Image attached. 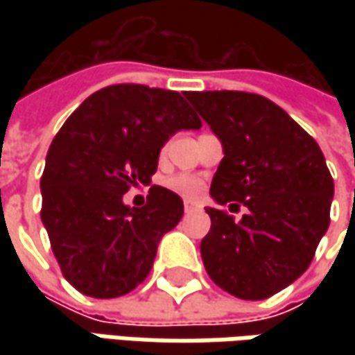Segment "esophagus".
Returning a JSON list of instances; mask_svg holds the SVG:
<instances>
[{
	"label": "esophagus",
	"mask_w": 355,
	"mask_h": 355,
	"mask_svg": "<svg viewBox=\"0 0 355 355\" xmlns=\"http://www.w3.org/2000/svg\"><path fill=\"white\" fill-rule=\"evenodd\" d=\"M198 209H199V203H196V201H185L184 203L185 213H193V211H198Z\"/></svg>",
	"instance_id": "obj_1"
}]
</instances>
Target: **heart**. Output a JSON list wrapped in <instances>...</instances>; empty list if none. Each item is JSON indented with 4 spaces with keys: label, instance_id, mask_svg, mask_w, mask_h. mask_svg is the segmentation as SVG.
Listing matches in <instances>:
<instances>
[{
    "label": "heart",
    "instance_id": "obj_1",
    "mask_svg": "<svg viewBox=\"0 0 355 355\" xmlns=\"http://www.w3.org/2000/svg\"><path fill=\"white\" fill-rule=\"evenodd\" d=\"M168 189H171L173 193L182 196V198H198L199 193L203 191V180L193 175V173H178V175H171L166 180Z\"/></svg>",
    "mask_w": 355,
    "mask_h": 355
}]
</instances>
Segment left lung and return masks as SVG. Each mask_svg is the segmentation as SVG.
<instances>
[{"label": "left lung", "mask_w": 355, "mask_h": 355, "mask_svg": "<svg viewBox=\"0 0 355 355\" xmlns=\"http://www.w3.org/2000/svg\"><path fill=\"white\" fill-rule=\"evenodd\" d=\"M185 96L223 144L211 198L249 209L235 221L223 209L207 207L205 270L225 293L265 300L312 263L330 225L334 180L316 140L272 101L241 90Z\"/></svg>", "instance_id": "8db88e82"}]
</instances>
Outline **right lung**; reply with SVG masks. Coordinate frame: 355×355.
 <instances>
[{
	"label": "right lung",
	"mask_w": 355,
	"mask_h": 355,
	"mask_svg": "<svg viewBox=\"0 0 355 355\" xmlns=\"http://www.w3.org/2000/svg\"><path fill=\"white\" fill-rule=\"evenodd\" d=\"M201 120L175 90L112 85L96 90L53 138L41 175V221L64 279L92 298H116L150 275L157 243L184 201L152 185L144 207L124 205L148 185L162 146Z\"/></svg>",
	"instance_id": "right-lung-1"
}]
</instances>
